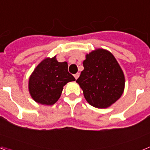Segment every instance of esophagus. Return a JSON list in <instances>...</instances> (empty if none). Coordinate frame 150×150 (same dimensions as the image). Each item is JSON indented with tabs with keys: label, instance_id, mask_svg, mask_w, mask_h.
Segmentation results:
<instances>
[{
	"label": "esophagus",
	"instance_id": "1",
	"mask_svg": "<svg viewBox=\"0 0 150 150\" xmlns=\"http://www.w3.org/2000/svg\"><path fill=\"white\" fill-rule=\"evenodd\" d=\"M74 77H75V79H77L78 77H79V73H76V74H74Z\"/></svg>",
	"mask_w": 150,
	"mask_h": 150
}]
</instances>
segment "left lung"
Returning <instances> with one entry per match:
<instances>
[{
  "mask_svg": "<svg viewBox=\"0 0 150 150\" xmlns=\"http://www.w3.org/2000/svg\"><path fill=\"white\" fill-rule=\"evenodd\" d=\"M84 70L76 79L88 104L107 108L123 93L125 77L114 56L107 50H98L86 55Z\"/></svg>",
  "mask_w": 150,
  "mask_h": 150,
  "instance_id": "1",
  "label": "left lung"
}]
</instances>
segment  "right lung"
Instances as JSON below:
<instances>
[{
    "label": "right lung",
    "mask_w": 150,
    "mask_h": 150,
    "mask_svg": "<svg viewBox=\"0 0 150 150\" xmlns=\"http://www.w3.org/2000/svg\"><path fill=\"white\" fill-rule=\"evenodd\" d=\"M67 67V62H59L55 57L41 62L29 79L28 88L32 98L39 104H55L60 98L64 86L75 80Z\"/></svg>",
    "instance_id": "1"
}]
</instances>
